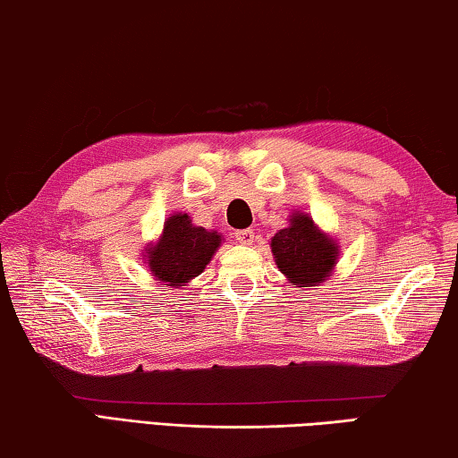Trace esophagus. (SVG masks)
<instances>
[{"mask_svg": "<svg viewBox=\"0 0 458 458\" xmlns=\"http://www.w3.org/2000/svg\"><path fill=\"white\" fill-rule=\"evenodd\" d=\"M234 238L238 240L240 244L250 246V244L254 242V232H252V230H238L236 234H234Z\"/></svg>", "mask_w": 458, "mask_h": 458, "instance_id": "obj_1", "label": "esophagus"}]
</instances>
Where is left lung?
Masks as SVG:
<instances>
[{
	"label": "left lung",
	"instance_id": "8db88e82",
	"mask_svg": "<svg viewBox=\"0 0 458 458\" xmlns=\"http://www.w3.org/2000/svg\"><path fill=\"white\" fill-rule=\"evenodd\" d=\"M270 252L286 281L299 289L327 281L339 260L337 240L303 210L291 212L289 226L270 238Z\"/></svg>",
	"mask_w": 458,
	"mask_h": 458
}]
</instances>
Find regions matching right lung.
<instances>
[{
  "instance_id": "right-lung-1",
  "label": "right lung",
  "mask_w": 458,
  "mask_h": 458,
  "mask_svg": "<svg viewBox=\"0 0 458 458\" xmlns=\"http://www.w3.org/2000/svg\"><path fill=\"white\" fill-rule=\"evenodd\" d=\"M222 240L218 230L196 226L188 214L175 212L164 222L159 238L145 246L143 260L155 281L180 289L204 273Z\"/></svg>"
}]
</instances>
